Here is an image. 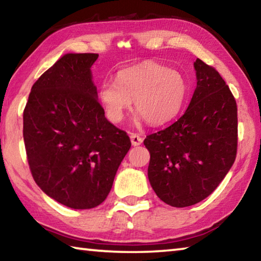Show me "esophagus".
Returning <instances> with one entry per match:
<instances>
[{
  "mask_svg": "<svg viewBox=\"0 0 261 261\" xmlns=\"http://www.w3.org/2000/svg\"><path fill=\"white\" fill-rule=\"evenodd\" d=\"M130 138H131V143L134 146H139V145L143 143V138H141V137L137 134H131Z\"/></svg>",
  "mask_w": 261,
  "mask_h": 261,
  "instance_id": "esophagus-1",
  "label": "esophagus"
}]
</instances>
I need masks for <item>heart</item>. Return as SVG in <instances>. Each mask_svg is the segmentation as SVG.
<instances>
[{"label": "heart", "instance_id": "1", "mask_svg": "<svg viewBox=\"0 0 261 261\" xmlns=\"http://www.w3.org/2000/svg\"><path fill=\"white\" fill-rule=\"evenodd\" d=\"M188 94V82L179 71L145 62L118 71L116 82H103L98 98L110 122H123L134 100L138 118H145L151 125H162L177 116Z\"/></svg>", "mask_w": 261, "mask_h": 261}]
</instances>
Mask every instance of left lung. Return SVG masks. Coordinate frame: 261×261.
Instances as JSON below:
<instances>
[{
  "label": "left lung",
  "mask_w": 261,
  "mask_h": 261,
  "mask_svg": "<svg viewBox=\"0 0 261 261\" xmlns=\"http://www.w3.org/2000/svg\"><path fill=\"white\" fill-rule=\"evenodd\" d=\"M197 87L183 116L147 136L148 179L162 201L188 207L204 200L230 170L237 153V105L216 70L197 59Z\"/></svg>",
  "instance_id": "obj_1"
}]
</instances>
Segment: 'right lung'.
<instances>
[{
	"instance_id": "obj_1",
	"label": "right lung",
	"mask_w": 261,
	"mask_h": 261,
	"mask_svg": "<svg viewBox=\"0 0 261 261\" xmlns=\"http://www.w3.org/2000/svg\"><path fill=\"white\" fill-rule=\"evenodd\" d=\"M98 54H65L33 84L23 136L35 183L74 210L100 205L131 141L105 117L91 67Z\"/></svg>"
}]
</instances>
